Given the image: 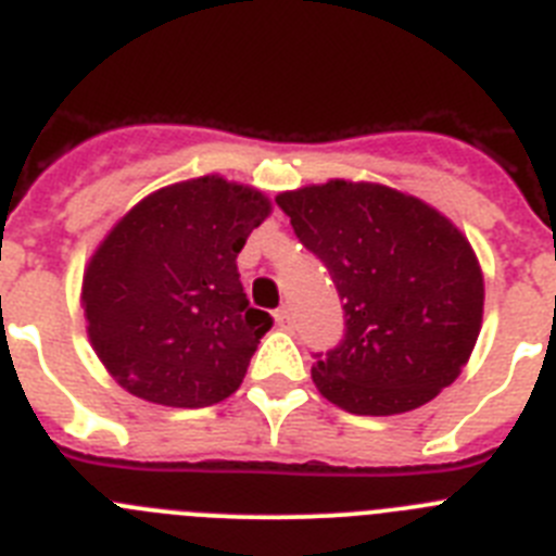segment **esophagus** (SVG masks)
<instances>
[{"instance_id":"obj_1","label":"esophagus","mask_w":556,"mask_h":556,"mask_svg":"<svg viewBox=\"0 0 556 556\" xmlns=\"http://www.w3.org/2000/svg\"><path fill=\"white\" fill-rule=\"evenodd\" d=\"M275 323H278V328H283V331L292 328V314H289L287 306H281L278 312H275Z\"/></svg>"}]
</instances>
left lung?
I'll return each mask as SVG.
<instances>
[{"instance_id":"obj_1","label":"left lung","mask_w":556,"mask_h":556,"mask_svg":"<svg viewBox=\"0 0 556 556\" xmlns=\"http://www.w3.org/2000/svg\"><path fill=\"white\" fill-rule=\"evenodd\" d=\"M275 203L345 308V339L312 367L323 397L381 417L454 384L484 312V275L465 233L424 200L367 180L303 186Z\"/></svg>"}]
</instances>
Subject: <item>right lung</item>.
Wrapping results in <instances>:
<instances>
[{
  "label": "right lung",
  "instance_id": "add662e5",
  "mask_svg": "<svg viewBox=\"0 0 556 556\" xmlns=\"http://www.w3.org/2000/svg\"><path fill=\"white\" fill-rule=\"evenodd\" d=\"M269 211L264 191L203 175L152 191L108 230L80 303L116 384L175 409L239 390L273 317L250 306L236 255Z\"/></svg>",
  "mask_w": 556,
  "mask_h": 556
}]
</instances>
